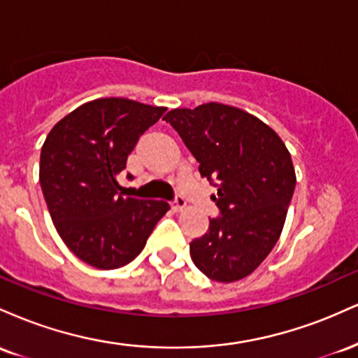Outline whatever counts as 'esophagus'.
Instances as JSON below:
<instances>
[{"label": "esophagus", "mask_w": 358, "mask_h": 358, "mask_svg": "<svg viewBox=\"0 0 358 358\" xmlns=\"http://www.w3.org/2000/svg\"><path fill=\"white\" fill-rule=\"evenodd\" d=\"M185 207H187V202H185L183 199H176L173 203H171V208H173V212H183Z\"/></svg>", "instance_id": "1"}]
</instances>
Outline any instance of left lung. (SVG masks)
Returning a JSON list of instances; mask_svg holds the SVG:
<instances>
[{
	"label": "left lung",
	"instance_id": "obj_1",
	"mask_svg": "<svg viewBox=\"0 0 358 358\" xmlns=\"http://www.w3.org/2000/svg\"><path fill=\"white\" fill-rule=\"evenodd\" d=\"M196 162L215 183L212 200L222 217L190 244V256L207 278L234 282L268 257L285 227L296 173L276 131L234 106L208 102L166 114Z\"/></svg>",
	"mask_w": 358,
	"mask_h": 358
}]
</instances>
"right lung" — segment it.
Listing matches in <instances>:
<instances>
[{
	"instance_id": "right-lung-1",
	"label": "right lung",
	"mask_w": 358,
	"mask_h": 358,
	"mask_svg": "<svg viewBox=\"0 0 358 358\" xmlns=\"http://www.w3.org/2000/svg\"><path fill=\"white\" fill-rule=\"evenodd\" d=\"M165 110L102 97L62 117L45 139L40 185L53 225L65 245L92 268L117 269L133 261L170 210L162 200L124 196L117 183L127 155Z\"/></svg>"
}]
</instances>
